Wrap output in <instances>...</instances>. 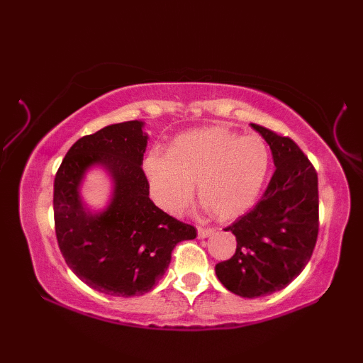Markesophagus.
<instances>
[{"label": "esophagus", "mask_w": 363, "mask_h": 363, "mask_svg": "<svg viewBox=\"0 0 363 363\" xmlns=\"http://www.w3.org/2000/svg\"><path fill=\"white\" fill-rule=\"evenodd\" d=\"M215 233L213 228H203V226H198V237L199 238H206V237H211Z\"/></svg>", "instance_id": "obj_1"}]
</instances>
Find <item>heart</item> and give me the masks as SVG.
Returning a JSON list of instances; mask_svg holds the SVG:
<instances>
[{
  "label": "heart",
  "instance_id": "b5f03b06",
  "mask_svg": "<svg viewBox=\"0 0 363 363\" xmlns=\"http://www.w3.org/2000/svg\"><path fill=\"white\" fill-rule=\"evenodd\" d=\"M145 167L152 194L165 211H182L198 182L201 201L218 218L230 220L256 204L268 174L269 150L260 135L204 128L179 135L167 157L152 154Z\"/></svg>",
  "mask_w": 363,
  "mask_h": 363
}]
</instances>
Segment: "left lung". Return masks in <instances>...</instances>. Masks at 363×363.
<instances>
[{"instance_id": "1", "label": "left lung", "mask_w": 363, "mask_h": 363, "mask_svg": "<svg viewBox=\"0 0 363 363\" xmlns=\"http://www.w3.org/2000/svg\"><path fill=\"white\" fill-rule=\"evenodd\" d=\"M251 126L265 138L276 165L252 211L225 230L237 238L235 254L215 265L220 282L243 298L282 290L303 272L318 237V176L290 137Z\"/></svg>"}]
</instances>
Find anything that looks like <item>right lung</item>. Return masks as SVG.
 Segmentation results:
<instances>
[{
  "instance_id": "add662e5",
  "label": "right lung",
  "mask_w": 363,
  "mask_h": 363,
  "mask_svg": "<svg viewBox=\"0 0 363 363\" xmlns=\"http://www.w3.org/2000/svg\"><path fill=\"white\" fill-rule=\"evenodd\" d=\"M138 120L106 126L76 142L54 177V228L60 252L89 287L111 296L148 293L172 260L174 246L196 229L169 217L150 199L142 168L148 135ZM104 164L116 190L101 214L83 209L77 187L85 169Z\"/></svg>"
}]
</instances>
